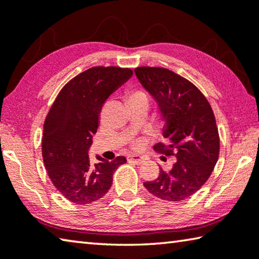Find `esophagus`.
<instances>
[{"mask_svg": "<svg viewBox=\"0 0 259 259\" xmlns=\"http://www.w3.org/2000/svg\"><path fill=\"white\" fill-rule=\"evenodd\" d=\"M128 161L136 163V165H142V163L144 162V159H143L141 155L133 154V155H129V157H128Z\"/></svg>", "mask_w": 259, "mask_h": 259, "instance_id": "1", "label": "esophagus"}]
</instances>
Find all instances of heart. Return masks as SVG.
Returning <instances> with one entry per match:
<instances>
[{
    "label": "heart",
    "instance_id": "heart-1",
    "mask_svg": "<svg viewBox=\"0 0 259 259\" xmlns=\"http://www.w3.org/2000/svg\"><path fill=\"white\" fill-rule=\"evenodd\" d=\"M129 101L130 100H136V99H147L146 94L143 91H139V90H134V91H130L128 93ZM134 149H139L141 147V142H135L133 143Z\"/></svg>",
    "mask_w": 259,
    "mask_h": 259
}]
</instances>
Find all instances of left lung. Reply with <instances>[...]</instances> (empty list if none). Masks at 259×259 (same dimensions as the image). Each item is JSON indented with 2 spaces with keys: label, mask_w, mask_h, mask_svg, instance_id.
<instances>
[{
  "label": "left lung",
  "mask_w": 259,
  "mask_h": 259,
  "mask_svg": "<svg viewBox=\"0 0 259 259\" xmlns=\"http://www.w3.org/2000/svg\"><path fill=\"white\" fill-rule=\"evenodd\" d=\"M135 73L166 122L163 136L169 143H158L153 149L176 157L170 170L160 168L158 179L144 187L160 199L180 202L204 186L218 161L220 139L214 114L204 94L178 73L157 67H138Z\"/></svg>",
  "instance_id": "left-lung-1"
}]
</instances>
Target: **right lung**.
<instances>
[{
    "label": "right lung",
    "mask_w": 259,
    "mask_h": 259,
    "mask_svg": "<svg viewBox=\"0 0 259 259\" xmlns=\"http://www.w3.org/2000/svg\"><path fill=\"white\" fill-rule=\"evenodd\" d=\"M133 76L120 67H93L63 86L44 123L42 159L49 179L68 200L85 205L107 194L124 157L92 163L89 149L105 101Z\"/></svg>",
    "instance_id": "obj_1"
}]
</instances>
